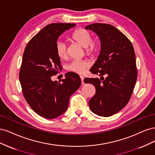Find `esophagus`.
Here are the masks:
<instances>
[{
	"label": "esophagus",
	"instance_id": "obj_1",
	"mask_svg": "<svg viewBox=\"0 0 155 155\" xmlns=\"http://www.w3.org/2000/svg\"><path fill=\"white\" fill-rule=\"evenodd\" d=\"M80 78H81V83L83 85V84H84V77L83 76H80Z\"/></svg>",
	"mask_w": 155,
	"mask_h": 155
}]
</instances>
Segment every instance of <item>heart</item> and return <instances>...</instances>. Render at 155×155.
Returning a JSON list of instances; mask_svg holds the SVG:
<instances>
[{
    "label": "heart",
    "mask_w": 155,
    "mask_h": 155,
    "mask_svg": "<svg viewBox=\"0 0 155 155\" xmlns=\"http://www.w3.org/2000/svg\"><path fill=\"white\" fill-rule=\"evenodd\" d=\"M70 39L76 41L83 47L85 48L88 55H94L100 50L101 43L97 40H92L91 33L84 28L75 30L70 36ZM55 51L59 59H64L67 55V46L63 42L59 41L55 45ZM88 64L81 60H74L68 66L67 69L72 72L82 74L85 71Z\"/></svg>",
    "instance_id": "heart-1"
}]
</instances>
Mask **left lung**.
I'll list each match as a JSON object with an SVG mask.
<instances>
[{"label":"left lung","instance_id":"obj_1","mask_svg":"<svg viewBox=\"0 0 155 155\" xmlns=\"http://www.w3.org/2000/svg\"><path fill=\"white\" fill-rule=\"evenodd\" d=\"M99 37L101 50L90 71L99 78H85L96 94L88 104L94 113L104 117L113 115L127 104L137 79L133 46L123 33L108 24L94 23L85 27ZM103 75H105L104 79Z\"/></svg>","mask_w":155,"mask_h":155}]
</instances>
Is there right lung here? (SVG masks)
I'll list each match as a JSON object with an SVG mask.
<instances>
[{"label":"right lung","mask_w":155,"mask_h":155,"mask_svg":"<svg viewBox=\"0 0 155 155\" xmlns=\"http://www.w3.org/2000/svg\"><path fill=\"white\" fill-rule=\"evenodd\" d=\"M76 24L53 23L43 28L27 44L19 79L25 100L37 114L54 119L67 110L69 98L81 84L79 75L65 74L61 81L51 79L61 68L55 45L63 32Z\"/></svg>","instance_id":"obj_1"}]
</instances>
